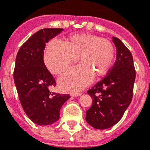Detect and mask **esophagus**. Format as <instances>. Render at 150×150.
Masks as SVG:
<instances>
[{"label": "esophagus", "instance_id": "34e87169", "mask_svg": "<svg viewBox=\"0 0 150 150\" xmlns=\"http://www.w3.org/2000/svg\"><path fill=\"white\" fill-rule=\"evenodd\" d=\"M82 95L81 93H72L71 94V96H74V97H76V96H79Z\"/></svg>", "mask_w": 150, "mask_h": 150}]
</instances>
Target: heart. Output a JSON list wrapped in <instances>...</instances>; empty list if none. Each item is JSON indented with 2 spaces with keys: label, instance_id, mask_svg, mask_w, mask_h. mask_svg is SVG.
Returning a JSON list of instances; mask_svg holds the SVG:
<instances>
[{
  "label": "heart",
  "instance_id": "obj_1",
  "mask_svg": "<svg viewBox=\"0 0 150 150\" xmlns=\"http://www.w3.org/2000/svg\"><path fill=\"white\" fill-rule=\"evenodd\" d=\"M79 57L82 64L60 76L59 86L66 92H78L92 82L94 76L101 77L110 70L115 49L110 41L91 34H77L68 38L65 44L52 40L45 48L44 61L54 75L62 74Z\"/></svg>",
  "mask_w": 150,
  "mask_h": 150
}]
</instances>
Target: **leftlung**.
Returning <instances> with one entry per match:
<instances>
[{"label": "left lung", "instance_id": "obj_1", "mask_svg": "<svg viewBox=\"0 0 150 150\" xmlns=\"http://www.w3.org/2000/svg\"><path fill=\"white\" fill-rule=\"evenodd\" d=\"M112 42L116 48L115 62L107 76L88 91L93 102L85 119L98 129L118 123L132 98L135 71L132 54L119 38L112 37Z\"/></svg>", "mask_w": 150, "mask_h": 150}]
</instances>
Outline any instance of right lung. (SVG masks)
Wrapping results in <instances>:
<instances>
[{"mask_svg": "<svg viewBox=\"0 0 150 150\" xmlns=\"http://www.w3.org/2000/svg\"><path fill=\"white\" fill-rule=\"evenodd\" d=\"M63 28H44L37 31L22 45L18 52L14 80L20 102L27 116L38 125H49L59 119L61 108L68 94L51 92L56 82L44 63L45 43Z\"/></svg>", "mask_w": 150, "mask_h": 150, "instance_id": "obj_1", "label": "right lung"}]
</instances>
